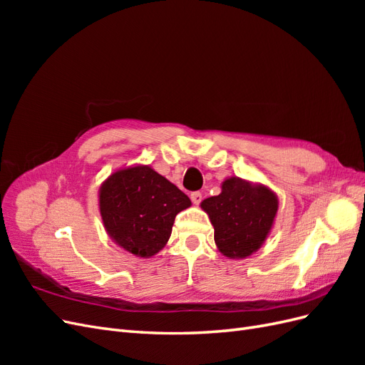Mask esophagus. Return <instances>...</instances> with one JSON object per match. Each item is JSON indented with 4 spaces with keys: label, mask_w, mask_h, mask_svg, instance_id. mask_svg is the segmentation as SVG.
I'll use <instances>...</instances> for the list:
<instances>
[{
    "label": "esophagus",
    "mask_w": 365,
    "mask_h": 365,
    "mask_svg": "<svg viewBox=\"0 0 365 365\" xmlns=\"http://www.w3.org/2000/svg\"><path fill=\"white\" fill-rule=\"evenodd\" d=\"M190 200H192V202H193L195 205H200V204H201V201H202V193H200V192H193V193L190 195Z\"/></svg>",
    "instance_id": "obj_1"
}]
</instances>
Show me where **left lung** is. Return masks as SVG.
I'll use <instances>...</instances> for the list:
<instances>
[{"instance_id":"left-lung-1","label":"left lung","mask_w":365,"mask_h":365,"mask_svg":"<svg viewBox=\"0 0 365 365\" xmlns=\"http://www.w3.org/2000/svg\"><path fill=\"white\" fill-rule=\"evenodd\" d=\"M201 208L215 228L217 250L228 259H245L271 233L279 197L267 185L231 176L222 182V192L204 200Z\"/></svg>"}]
</instances>
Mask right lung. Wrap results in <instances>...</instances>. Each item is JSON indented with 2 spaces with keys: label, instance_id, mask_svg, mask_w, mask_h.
Listing matches in <instances>:
<instances>
[{
  "label": "right lung",
  "instance_id": "obj_1",
  "mask_svg": "<svg viewBox=\"0 0 365 365\" xmlns=\"http://www.w3.org/2000/svg\"><path fill=\"white\" fill-rule=\"evenodd\" d=\"M190 205L189 196L178 187L143 164L115 170L98 190V208L108 236L141 259L164 248L175 216Z\"/></svg>",
  "mask_w": 365,
  "mask_h": 365
}]
</instances>
